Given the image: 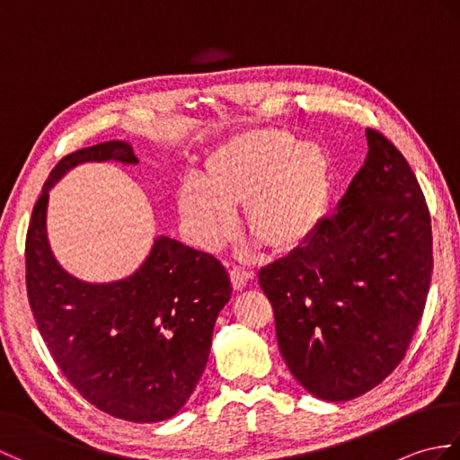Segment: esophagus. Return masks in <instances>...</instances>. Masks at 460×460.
<instances>
[{
	"instance_id": "34e87169",
	"label": "esophagus",
	"mask_w": 460,
	"mask_h": 460,
	"mask_svg": "<svg viewBox=\"0 0 460 460\" xmlns=\"http://www.w3.org/2000/svg\"><path fill=\"white\" fill-rule=\"evenodd\" d=\"M229 275H231V285H233V288H235V290L245 288L247 282L252 279L251 272H247L245 269H239V267L231 269Z\"/></svg>"
}]
</instances>
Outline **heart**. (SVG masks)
Returning a JSON list of instances; mask_svg holds the SVG:
<instances>
[{
  "mask_svg": "<svg viewBox=\"0 0 460 460\" xmlns=\"http://www.w3.org/2000/svg\"><path fill=\"white\" fill-rule=\"evenodd\" d=\"M332 168L318 144H300L285 130H251L221 144L203 165V183L188 180L178 208L199 245L217 249L245 231L270 255H290L316 235L330 205Z\"/></svg>",
  "mask_w": 460,
  "mask_h": 460,
  "instance_id": "1",
  "label": "heart"
}]
</instances>
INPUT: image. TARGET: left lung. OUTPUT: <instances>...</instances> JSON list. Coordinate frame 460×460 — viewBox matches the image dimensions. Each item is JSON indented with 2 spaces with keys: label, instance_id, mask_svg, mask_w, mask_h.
I'll use <instances>...</instances> for the list:
<instances>
[{
  "label": "left lung",
  "instance_id": "obj_1",
  "mask_svg": "<svg viewBox=\"0 0 460 460\" xmlns=\"http://www.w3.org/2000/svg\"><path fill=\"white\" fill-rule=\"evenodd\" d=\"M367 155L336 215L305 247L259 272L290 374L349 402L402 364L433 272L431 217L403 154L367 128Z\"/></svg>",
  "mask_w": 460,
  "mask_h": 460
}]
</instances>
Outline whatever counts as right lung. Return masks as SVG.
<instances>
[{
	"instance_id": "add662e5",
	"label": "right lung",
	"mask_w": 460,
	"mask_h": 460,
	"mask_svg": "<svg viewBox=\"0 0 460 460\" xmlns=\"http://www.w3.org/2000/svg\"><path fill=\"white\" fill-rule=\"evenodd\" d=\"M138 164L124 142L65 155L49 173L25 239V282L39 334L86 402L132 423L180 411L208 364L213 324L231 296L227 270L209 252L158 237L136 275L86 285L53 259L45 233L51 185L83 162Z\"/></svg>"
}]
</instances>
